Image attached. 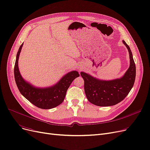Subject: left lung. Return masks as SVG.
<instances>
[{
  "instance_id": "left-lung-1",
  "label": "left lung",
  "mask_w": 150,
  "mask_h": 150,
  "mask_svg": "<svg viewBox=\"0 0 150 150\" xmlns=\"http://www.w3.org/2000/svg\"><path fill=\"white\" fill-rule=\"evenodd\" d=\"M127 47L130 57V67L120 79L103 81L86 73H80L84 81V88L89 102L99 107L115 105L128 95L132 88L135 79L136 68L131 49L122 40Z\"/></svg>"
}]
</instances>
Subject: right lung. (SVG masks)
Here are the masks:
<instances>
[{
  "instance_id": "right-lung-1",
  "label": "right lung",
  "mask_w": 150,
  "mask_h": 150,
  "mask_svg": "<svg viewBox=\"0 0 150 150\" xmlns=\"http://www.w3.org/2000/svg\"><path fill=\"white\" fill-rule=\"evenodd\" d=\"M23 43L19 48L14 67V75L19 92L35 106L42 109L54 108L64 101L67 91L72 81L80 75L76 71L67 74L56 85L48 88H37L23 79L18 69L19 56Z\"/></svg>"
}]
</instances>
